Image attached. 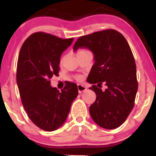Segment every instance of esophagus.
I'll return each instance as SVG.
<instances>
[{
	"label": "esophagus",
	"instance_id": "34e87169",
	"mask_svg": "<svg viewBox=\"0 0 156 156\" xmlns=\"http://www.w3.org/2000/svg\"><path fill=\"white\" fill-rule=\"evenodd\" d=\"M78 90L79 94H81L83 93V91L87 90V87L83 85H82V84H78Z\"/></svg>",
	"mask_w": 156,
	"mask_h": 156
}]
</instances>
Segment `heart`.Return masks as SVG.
<instances>
[{
    "instance_id": "heart-1",
    "label": "heart",
    "mask_w": 156,
    "mask_h": 156,
    "mask_svg": "<svg viewBox=\"0 0 156 156\" xmlns=\"http://www.w3.org/2000/svg\"><path fill=\"white\" fill-rule=\"evenodd\" d=\"M87 51H87V50H84V49H82V50H80V51H79L77 53V54H81V53L87 52ZM62 60H63V59H62ZM62 60H61V61H62ZM76 80H81L82 79H83V78H82L81 76H76Z\"/></svg>"
}]
</instances>
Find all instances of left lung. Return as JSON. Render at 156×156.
I'll list each match as a JSON object with an SVG mask.
<instances>
[{
    "label": "left lung",
    "instance_id": "1",
    "mask_svg": "<svg viewBox=\"0 0 156 156\" xmlns=\"http://www.w3.org/2000/svg\"><path fill=\"white\" fill-rule=\"evenodd\" d=\"M94 53V65L88 76L89 89L96 95L89 107L92 119L107 129L120 126L133 109L138 91L136 65L133 55L122 34L114 30L96 31L80 36L73 46ZM105 83V91L94 84Z\"/></svg>",
    "mask_w": 156,
    "mask_h": 156
}]
</instances>
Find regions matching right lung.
I'll list each match as a JSON object with an SVG mask.
<instances>
[{"label":"right lung","instance_id":"obj_1","mask_svg":"<svg viewBox=\"0 0 156 156\" xmlns=\"http://www.w3.org/2000/svg\"><path fill=\"white\" fill-rule=\"evenodd\" d=\"M73 41L36 32L26 39L20 50L16 81L21 101L30 119L44 131L56 130L65 122L78 94L75 83L66 84L60 92L50 85L52 76H58L62 53Z\"/></svg>","mask_w":156,"mask_h":156}]
</instances>
